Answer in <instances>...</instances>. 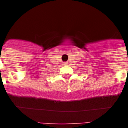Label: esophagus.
Listing matches in <instances>:
<instances>
[{
	"mask_svg": "<svg viewBox=\"0 0 128 128\" xmlns=\"http://www.w3.org/2000/svg\"><path fill=\"white\" fill-rule=\"evenodd\" d=\"M64 65H67L68 64V62H64Z\"/></svg>",
	"mask_w": 128,
	"mask_h": 128,
	"instance_id": "esophagus-1",
	"label": "esophagus"
}]
</instances>
